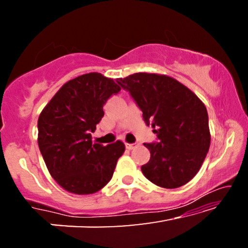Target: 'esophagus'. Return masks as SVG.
<instances>
[{
    "label": "esophagus",
    "mask_w": 248,
    "mask_h": 248,
    "mask_svg": "<svg viewBox=\"0 0 248 248\" xmlns=\"http://www.w3.org/2000/svg\"><path fill=\"white\" fill-rule=\"evenodd\" d=\"M137 147H138L137 143H125V148H126L127 150H132V149H134Z\"/></svg>",
    "instance_id": "obj_1"
}]
</instances>
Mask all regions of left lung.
Listing matches in <instances>:
<instances>
[{"mask_svg": "<svg viewBox=\"0 0 248 248\" xmlns=\"http://www.w3.org/2000/svg\"><path fill=\"white\" fill-rule=\"evenodd\" d=\"M130 93L147 125L155 128L158 142L144 143L150 160L143 175L164 188L188 183L201 168L210 148L208 111L196 94L174 78L134 73L117 79Z\"/></svg>", "mask_w": 248, "mask_h": 248, "instance_id": "8db88e82", "label": "left lung"}]
</instances>
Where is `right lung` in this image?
Segmentation results:
<instances>
[{
  "label": "right lung",
  "instance_id": "obj_1",
  "mask_svg": "<svg viewBox=\"0 0 248 248\" xmlns=\"http://www.w3.org/2000/svg\"><path fill=\"white\" fill-rule=\"evenodd\" d=\"M121 87L113 79L91 72L67 81L38 118V145L49 174L73 194L96 193L113 177L125 145L104 147L91 133L104 116V105Z\"/></svg>",
  "mask_w": 248,
  "mask_h": 248
}]
</instances>
